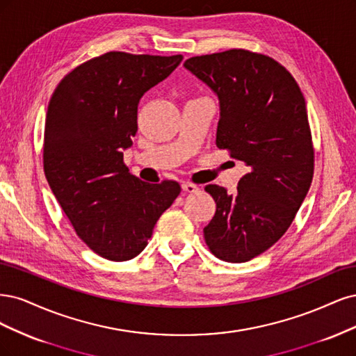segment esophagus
Segmentation results:
<instances>
[{
	"label": "esophagus",
	"instance_id": "esophagus-1",
	"mask_svg": "<svg viewBox=\"0 0 356 356\" xmlns=\"http://www.w3.org/2000/svg\"><path fill=\"white\" fill-rule=\"evenodd\" d=\"M181 189L185 191V192H189V193H193V192H197L200 188L197 186V185H193V183H189V181H185V183H181Z\"/></svg>",
	"mask_w": 356,
	"mask_h": 356
}]
</instances>
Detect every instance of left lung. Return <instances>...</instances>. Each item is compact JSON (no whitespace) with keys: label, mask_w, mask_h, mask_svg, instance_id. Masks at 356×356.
Segmentation results:
<instances>
[{"label":"left lung","mask_w":356,"mask_h":356,"mask_svg":"<svg viewBox=\"0 0 356 356\" xmlns=\"http://www.w3.org/2000/svg\"><path fill=\"white\" fill-rule=\"evenodd\" d=\"M219 99L216 145L244 161L236 193L207 185L216 213L204 227L211 253L243 263L286 232L311 188L314 145L306 102L272 57L243 49L191 57L183 65Z\"/></svg>","instance_id":"obj_1"}]
</instances>
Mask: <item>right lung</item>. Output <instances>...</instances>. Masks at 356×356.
Returning <instances> with one entry per match:
<instances>
[{"instance_id":"add662e5","label":"right lung","mask_w":356,"mask_h":356,"mask_svg":"<svg viewBox=\"0 0 356 356\" xmlns=\"http://www.w3.org/2000/svg\"><path fill=\"white\" fill-rule=\"evenodd\" d=\"M183 60L176 56L109 51L76 66L49 102L44 173L76 235L103 259L140 254L156 220L180 193L129 173L124 149L137 131V105Z\"/></svg>"}]
</instances>
